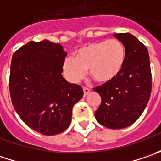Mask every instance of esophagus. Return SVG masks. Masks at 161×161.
<instances>
[{
  "label": "esophagus",
  "instance_id": "esophagus-1",
  "mask_svg": "<svg viewBox=\"0 0 161 161\" xmlns=\"http://www.w3.org/2000/svg\"><path fill=\"white\" fill-rule=\"evenodd\" d=\"M90 89H88V88H85V87H84V88H83V95H84V97H86L87 95H89V94H90Z\"/></svg>",
  "mask_w": 161,
  "mask_h": 161
}]
</instances>
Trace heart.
I'll use <instances>...</instances> for the list:
<instances>
[{
  "instance_id": "1",
  "label": "heart",
  "mask_w": 161,
  "mask_h": 161,
  "mask_svg": "<svg viewBox=\"0 0 161 161\" xmlns=\"http://www.w3.org/2000/svg\"><path fill=\"white\" fill-rule=\"evenodd\" d=\"M125 59V48L122 42L117 39L98 41L80 48L74 57L67 56L63 63V71L71 83L80 80L87 70L97 82L110 83L123 72Z\"/></svg>"
}]
</instances>
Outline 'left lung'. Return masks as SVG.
I'll return each instance as SVG.
<instances>
[{
	"label": "left lung",
	"mask_w": 161,
	"mask_h": 161,
	"mask_svg": "<svg viewBox=\"0 0 161 161\" xmlns=\"http://www.w3.org/2000/svg\"><path fill=\"white\" fill-rule=\"evenodd\" d=\"M113 36L125 48V64L116 80L94 89L101 97L95 117L104 126L122 129L133 125L144 111L152 92V71L144 45L129 33Z\"/></svg>",
	"instance_id": "8db88e82"
}]
</instances>
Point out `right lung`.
<instances>
[{
	"mask_svg": "<svg viewBox=\"0 0 161 161\" xmlns=\"http://www.w3.org/2000/svg\"><path fill=\"white\" fill-rule=\"evenodd\" d=\"M67 53L60 44L30 41L12 55L9 93L15 111L31 129L45 135L66 130L72 108L83 96L77 84L63 77Z\"/></svg>",
	"mask_w": 161,
	"mask_h": 161,
	"instance_id": "obj_1",
	"label": "right lung"
}]
</instances>
